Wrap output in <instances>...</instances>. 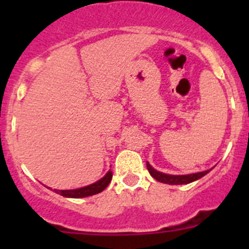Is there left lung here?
<instances>
[{
    "mask_svg": "<svg viewBox=\"0 0 249 249\" xmlns=\"http://www.w3.org/2000/svg\"><path fill=\"white\" fill-rule=\"evenodd\" d=\"M147 169L149 171L150 176L153 178H155L159 182L165 183V184H188V183H192L194 180L199 179V178L203 177L205 175H207L211 170H207V171H202V172H197V173H192V175H180V176H176V175H166V173H162L157 171V170L153 169L152 166L149 165V162L147 161Z\"/></svg>",
    "mask_w": 249,
    "mask_h": 249,
    "instance_id": "8db88e82",
    "label": "left lung"
}]
</instances>
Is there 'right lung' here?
Masks as SVG:
<instances>
[{
    "mask_svg": "<svg viewBox=\"0 0 249 249\" xmlns=\"http://www.w3.org/2000/svg\"><path fill=\"white\" fill-rule=\"evenodd\" d=\"M112 171H108L106 173L105 177H102L101 179L97 180V182L92 183V184L87 185V187L79 188V189H72V190H54L57 194L62 195L65 197H73V199H78V197H87L91 196V195L99 194V193L104 192L108 184L112 180Z\"/></svg>",
    "mask_w": 249,
    "mask_h": 249,
    "instance_id": "right-lung-1",
    "label": "right lung"
}]
</instances>
